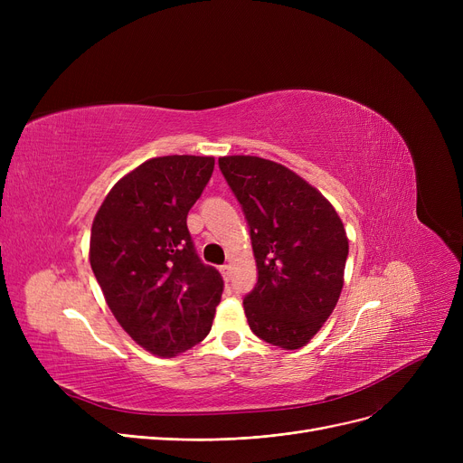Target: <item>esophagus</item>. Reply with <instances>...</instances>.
Returning a JSON list of instances; mask_svg holds the SVG:
<instances>
[{"label":"esophagus","mask_w":463,"mask_h":463,"mask_svg":"<svg viewBox=\"0 0 463 463\" xmlns=\"http://www.w3.org/2000/svg\"><path fill=\"white\" fill-rule=\"evenodd\" d=\"M219 270H222V276H223V279H225V281H229V279H231V266H229V264H223L222 269H219Z\"/></svg>","instance_id":"1"}]
</instances>
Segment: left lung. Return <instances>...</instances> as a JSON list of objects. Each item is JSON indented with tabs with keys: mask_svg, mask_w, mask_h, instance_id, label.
Masks as SVG:
<instances>
[{
	"mask_svg": "<svg viewBox=\"0 0 463 463\" xmlns=\"http://www.w3.org/2000/svg\"><path fill=\"white\" fill-rule=\"evenodd\" d=\"M241 204L257 262L246 317L266 344L307 345L344 287L349 240L334 206L293 170L255 156L219 157Z\"/></svg>",
	"mask_w": 463,
	"mask_h": 463,
	"instance_id": "1",
	"label": "left lung"
}]
</instances>
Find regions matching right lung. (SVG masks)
Listing matches in <instances>:
<instances>
[{"instance_id": "right-lung-1", "label": "right lung", "mask_w": 463, "mask_h": 463, "mask_svg": "<svg viewBox=\"0 0 463 463\" xmlns=\"http://www.w3.org/2000/svg\"><path fill=\"white\" fill-rule=\"evenodd\" d=\"M213 163L204 156L144 161L109 191L93 219L95 279L121 328L157 356L203 342L222 300V274L199 259L187 231V212Z\"/></svg>"}]
</instances>
